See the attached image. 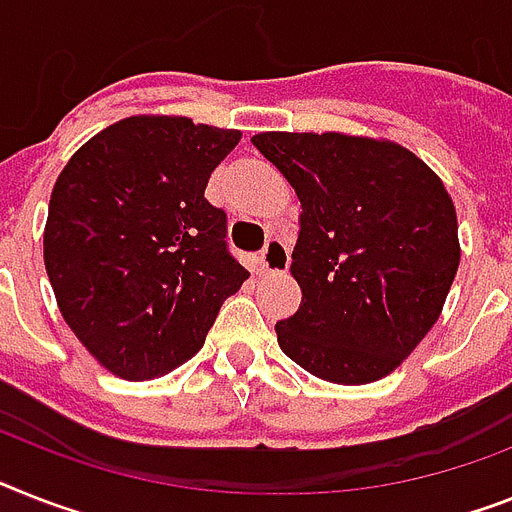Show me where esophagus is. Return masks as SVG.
Masks as SVG:
<instances>
[{
  "label": "esophagus",
  "instance_id": "obj_1",
  "mask_svg": "<svg viewBox=\"0 0 512 512\" xmlns=\"http://www.w3.org/2000/svg\"><path fill=\"white\" fill-rule=\"evenodd\" d=\"M259 261L266 272H282V269H287V264H290V251H287V246L277 238V235H269L264 248H261Z\"/></svg>",
  "mask_w": 512,
  "mask_h": 512
}]
</instances>
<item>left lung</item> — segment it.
<instances>
[{
	"mask_svg": "<svg viewBox=\"0 0 512 512\" xmlns=\"http://www.w3.org/2000/svg\"><path fill=\"white\" fill-rule=\"evenodd\" d=\"M251 143L303 206L290 266L303 301L274 327L282 353L327 382H377L434 327L458 272L445 185L398 143L342 133Z\"/></svg>",
	"mask_w": 512,
	"mask_h": 512,
	"instance_id": "left-lung-1",
	"label": "left lung"
}]
</instances>
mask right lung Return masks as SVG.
Listing matches in <instances>:
<instances>
[{
    "mask_svg": "<svg viewBox=\"0 0 512 512\" xmlns=\"http://www.w3.org/2000/svg\"><path fill=\"white\" fill-rule=\"evenodd\" d=\"M238 141V130L188 117H128L57 177L46 274L75 337L117 377H162L196 356L248 280L227 246L225 209L204 196Z\"/></svg>",
    "mask_w": 512,
    "mask_h": 512,
    "instance_id": "right-lung-1",
    "label": "right lung"
}]
</instances>
